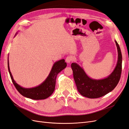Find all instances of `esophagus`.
<instances>
[{"label":"esophagus","instance_id":"34e87169","mask_svg":"<svg viewBox=\"0 0 129 129\" xmlns=\"http://www.w3.org/2000/svg\"><path fill=\"white\" fill-rule=\"evenodd\" d=\"M73 60V57L72 56H68L66 58V62L68 63H71V62Z\"/></svg>","mask_w":129,"mask_h":129}]
</instances>
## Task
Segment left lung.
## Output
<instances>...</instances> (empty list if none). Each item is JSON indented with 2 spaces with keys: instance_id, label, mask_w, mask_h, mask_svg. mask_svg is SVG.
Wrapping results in <instances>:
<instances>
[{
  "instance_id": "1",
  "label": "left lung",
  "mask_w": 129,
  "mask_h": 129,
  "mask_svg": "<svg viewBox=\"0 0 129 129\" xmlns=\"http://www.w3.org/2000/svg\"><path fill=\"white\" fill-rule=\"evenodd\" d=\"M118 51V61L115 69L108 77L101 80L90 78L82 68L76 63H72L73 72L77 90L81 95L89 99H97L102 97L111 91L118 83L122 73V55L119 46L115 40Z\"/></svg>"
}]
</instances>
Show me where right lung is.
Returning <instances> with one entry per match:
<instances>
[{"label": "right lung", "mask_w": 129, "mask_h": 129, "mask_svg": "<svg viewBox=\"0 0 129 129\" xmlns=\"http://www.w3.org/2000/svg\"><path fill=\"white\" fill-rule=\"evenodd\" d=\"M67 63L64 59L57 61L54 63L49 75L45 81L38 86L32 88H25L18 85L14 80L10 72L8 59V69L12 82L19 92L27 98L35 100H44L48 98L53 93L55 87L56 79L57 74L64 69Z\"/></svg>", "instance_id": "add662e5"}]
</instances>
